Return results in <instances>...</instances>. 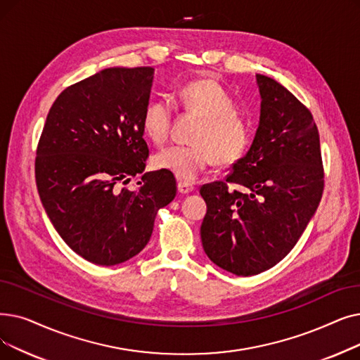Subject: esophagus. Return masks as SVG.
Masks as SVG:
<instances>
[{"label": "esophagus", "instance_id": "obj_1", "mask_svg": "<svg viewBox=\"0 0 360 360\" xmlns=\"http://www.w3.org/2000/svg\"><path fill=\"white\" fill-rule=\"evenodd\" d=\"M178 191L181 194H188L191 191H194V185L191 182H185V181H179L178 182Z\"/></svg>", "mask_w": 360, "mask_h": 360}]
</instances>
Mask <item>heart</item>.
<instances>
[{
	"instance_id": "heart-1",
	"label": "heart",
	"mask_w": 360,
	"mask_h": 360,
	"mask_svg": "<svg viewBox=\"0 0 360 360\" xmlns=\"http://www.w3.org/2000/svg\"><path fill=\"white\" fill-rule=\"evenodd\" d=\"M178 97L188 112L201 116L193 135V144L172 146L154 155V166L179 179L191 181L214 162L229 166L240 162L250 143L245 120L236 112L228 91L213 79L202 77L185 84ZM174 112L167 100L147 103L143 112V129L154 144L167 141Z\"/></svg>"
}]
</instances>
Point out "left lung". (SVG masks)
Here are the masks:
<instances>
[{
  "label": "left lung",
  "mask_w": 360,
  "mask_h": 360,
  "mask_svg": "<svg viewBox=\"0 0 360 360\" xmlns=\"http://www.w3.org/2000/svg\"><path fill=\"white\" fill-rule=\"evenodd\" d=\"M257 84L262 110L252 147L224 181L200 188L207 205L202 248L219 268L241 276L268 271L291 252L323 193L314 116L271 77L257 75Z\"/></svg>",
  "instance_id": "left-lung-1"
}]
</instances>
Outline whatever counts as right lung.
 Segmentation results:
<instances>
[{
  "instance_id": "obj_1",
  "label": "right lung",
  "mask_w": 360,
  "mask_h": 360,
  "mask_svg": "<svg viewBox=\"0 0 360 360\" xmlns=\"http://www.w3.org/2000/svg\"><path fill=\"white\" fill-rule=\"evenodd\" d=\"M153 68H112L68 86L46 116L35 158L44 209L85 260L113 266L150 241L158 212L176 195L175 176L147 172L143 112Z\"/></svg>"
}]
</instances>
